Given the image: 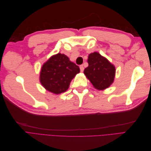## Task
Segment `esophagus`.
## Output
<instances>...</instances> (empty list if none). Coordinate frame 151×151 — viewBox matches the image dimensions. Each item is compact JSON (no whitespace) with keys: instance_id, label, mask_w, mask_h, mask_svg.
Instances as JSON below:
<instances>
[{"instance_id":"34e87169","label":"esophagus","mask_w":151,"mask_h":151,"mask_svg":"<svg viewBox=\"0 0 151 151\" xmlns=\"http://www.w3.org/2000/svg\"><path fill=\"white\" fill-rule=\"evenodd\" d=\"M80 70H81V72H83V71H84V66H83V65H80Z\"/></svg>"}]
</instances>
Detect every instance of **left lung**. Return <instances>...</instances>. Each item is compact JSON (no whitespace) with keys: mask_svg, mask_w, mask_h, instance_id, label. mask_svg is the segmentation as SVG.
Returning <instances> with one entry per match:
<instances>
[{"mask_svg":"<svg viewBox=\"0 0 151 151\" xmlns=\"http://www.w3.org/2000/svg\"><path fill=\"white\" fill-rule=\"evenodd\" d=\"M88 62L84 74L93 86L98 90L108 88L114 81L115 67L107 59L98 52L89 55Z\"/></svg>","mask_w":151,"mask_h":151,"instance_id":"left-lung-1","label":"left lung"}]
</instances>
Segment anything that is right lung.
Segmentation results:
<instances>
[{
    "label": "right lung",
    "mask_w": 151,
    "mask_h": 151,
    "mask_svg": "<svg viewBox=\"0 0 151 151\" xmlns=\"http://www.w3.org/2000/svg\"><path fill=\"white\" fill-rule=\"evenodd\" d=\"M79 72V67L70 62L68 57L58 53L43 65L40 80L47 91L58 94L68 89L72 79Z\"/></svg>",
    "instance_id": "add662e5"
}]
</instances>
